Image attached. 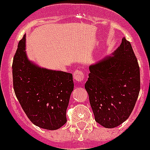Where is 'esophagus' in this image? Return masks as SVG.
<instances>
[{
	"label": "esophagus",
	"mask_w": 150,
	"mask_h": 150,
	"mask_svg": "<svg viewBox=\"0 0 150 150\" xmlns=\"http://www.w3.org/2000/svg\"><path fill=\"white\" fill-rule=\"evenodd\" d=\"M74 79L77 82H82L84 79V74L80 70H76L74 73Z\"/></svg>",
	"instance_id": "34e87169"
}]
</instances>
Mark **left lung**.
Instances as JSON below:
<instances>
[{
	"label": "left lung",
	"instance_id": "left-lung-1",
	"mask_svg": "<svg viewBox=\"0 0 150 150\" xmlns=\"http://www.w3.org/2000/svg\"><path fill=\"white\" fill-rule=\"evenodd\" d=\"M85 83L97 123L114 128L128 118L140 89L139 67L130 42L124 37L112 55L89 67Z\"/></svg>",
	"mask_w": 150,
	"mask_h": 150
}]
</instances>
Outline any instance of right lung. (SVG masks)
Returning a JSON list of instances; mask_svg holds the SVG:
<instances>
[{
	"label": "right lung",
	"mask_w": 150,
	"mask_h": 150,
	"mask_svg": "<svg viewBox=\"0 0 150 150\" xmlns=\"http://www.w3.org/2000/svg\"><path fill=\"white\" fill-rule=\"evenodd\" d=\"M12 69L14 92L29 120L51 130L66 124L67 108L74 86L72 74L40 67L29 61L25 35L18 44Z\"/></svg>",
	"instance_id": "1"
}]
</instances>
